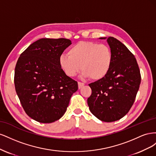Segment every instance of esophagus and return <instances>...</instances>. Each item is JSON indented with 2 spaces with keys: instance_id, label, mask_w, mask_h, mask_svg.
I'll use <instances>...</instances> for the list:
<instances>
[{
  "instance_id": "34e87169",
  "label": "esophagus",
  "mask_w": 156,
  "mask_h": 156,
  "mask_svg": "<svg viewBox=\"0 0 156 156\" xmlns=\"http://www.w3.org/2000/svg\"><path fill=\"white\" fill-rule=\"evenodd\" d=\"M84 85V84L81 82H78V88L79 89H81L82 87H83Z\"/></svg>"
}]
</instances>
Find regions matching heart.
Listing matches in <instances>:
<instances>
[{
    "label": "heart",
    "mask_w": 156,
    "mask_h": 156,
    "mask_svg": "<svg viewBox=\"0 0 156 156\" xmlns=\"http://www.w3.org/2000/svg\"><path fill=\"white\" fill-rule=\"evenodd\" d=\"M113 59L111 48L97 42H77L69 49L68 54L58 58L60 68L68 76L73 77L83 69L84 78L99 80L109 72Z\"/></svg>",
    "instance_id": "heart-1"
}]
</instances>
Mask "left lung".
<instances>
[{"instance_id": "8db88e82", "label": "left lung", "mask_w": 156, "mask_h": 156, "mask_svg": "<svg viewBox=\"0 0 156 156\" xmlns=\"http://www.w3.org/2000/svg\"><path fill=\"white\" fill-rule=\"evenodd\" d=\"M100 39H107L113 59L106 76L88 84L92 94L87 103L90 111L99 120L111 122L120 120L130 110L141 77L135 56L125 45L113 37Z\"/></svg>"}]
</instances>
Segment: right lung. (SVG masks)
Masks as SVG:
<instances>
[{
    "instance_id": "1",
    "label": "right lung",
    "mask_w": 156,
    "mask_h": 156,
    "mask_svg": "<svg viewBox=\"0 0 156 156\" xmlns=\"http://www.w3.org/2000/svg\"><path fill=\"white\" fill-rule=\"evenodd\" d=\"M72 44L68 39L41 38L21 54L15 68L16 91L23 109L41 123L59 120L68 107L77 82L67 76L59 56Z\"/></svg>"
}]
</instances>
